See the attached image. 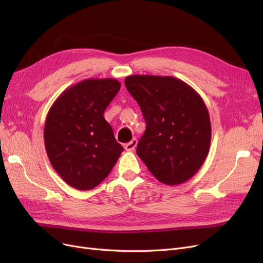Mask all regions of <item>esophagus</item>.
<instances>
[{
    "instance_id": "obj_1",
    "label": "esophagus",
    "mask_w": 263,
    "mask_h": 263,
    "mask_svg": "<svg viewBox=\"0 0 263 263\" xmlns=\"http://www.w3.org/2000/svg\"><path fill=\"white\" fill-rule=\"evenodd\" d=\"M136 146H137V139L134 138V139H132V141L128 142V144L125 145V149L127 151H134L135 148H136Z\"/></svg>"
}]
</instances>
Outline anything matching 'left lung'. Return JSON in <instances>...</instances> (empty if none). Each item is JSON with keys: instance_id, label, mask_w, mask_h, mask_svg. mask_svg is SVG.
I'll use <instances>...</instances> for the list:
<instances>
[{"instance_id": "1", "label": "left lung", "mask_w": 263, "mask_h": 263, "mask_svg": "<svg viewBox=\"0 0 263 263\" xmlns=\"http://www.w3.org/2000/svg\"><path fill=\"white\" fill-rule=\"evenodd\" d=\"M146 130L136 153L161 183L178 185L200 170L209 155L212 127L201 95L180 79L135 74L125 79Z\"/></svg>"}]
</instances>
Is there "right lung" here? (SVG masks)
<instances>
[{
    "mask_svg": "<svg viewBox=\"0 0 263 263\" xmlns=\"http://www.w3.org/2000/svg\"><path fill=\"white\" fill-rule=\"evenodd\" d=\"M119 89L116 79H86L63 91L47 114V156L70 186L80 191L94 189L123 153L103 116Z\"/></svg>",
    "mask_w": 263,
    "mask_h": 263,
    "instance_id": "1",
    "label": "right lung"
}]
</instances>
